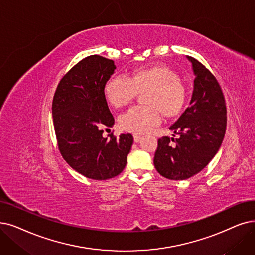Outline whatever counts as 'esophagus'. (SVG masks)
<instances>
[{
    "instance_id": "34e87169",
    "label": "esophagus",
    "mask_w": 255,
    "mask_h": 255,
    "mask_svg": "<svg viewBox=\"0 0 255 255\" xmlns=\"http://www.w3.org/2000/svg\"><path fill=\"white\" fill-rule=\"evenodd\" d=\"M141 139H142L141 136H139V135H134V141L136 142V143H137V142H139Z\"/></svg>"
}]
</instances>
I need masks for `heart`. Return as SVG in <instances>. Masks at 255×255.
<instances>
[{
	"instance_id": "b5f03b06",
	"label": "heart",
	"mask_w": 255,
	"mask_h": 255,
	"mask_svg": "<svg viewBox=\"0 0 255 255\" xmlns=\"http://www.w3.org/2000/svg\"><path fill=\"white\" fill-rule=\"evenodd\" d=\"M148 106H135L119 117L120 127L134 134H144L160 120V111L171 117L180 113L185 101V89L178 75L166 66L155 65L135 70L129 77L112 76L105 86V95L114 107L128 105L144 91Z\"/></svg>"
}]
</instances>
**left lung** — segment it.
<instances>
[{"label": "left lung", "mask_w": 255, "mask_h": 255, "mask_svg": "<svg viewBox=\"0 0 255 255\" xmlns=\"http://www.w3.org/2000/svg\"><path fill=\"white\" fill-rule=\"evenodd\" d=\"M186 58L195 75L189 107L169 128L179 137L159 139L154 157L157 171L169 180H186L206 167L226 130L225 99L218 80L197 59Z\"/></svg>", "instance_id": "obj_1"}]
</instances>
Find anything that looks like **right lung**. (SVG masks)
Instances as JSON below:
<instances>
[{
  "instance_id": "right-lung-1",
  "label": "right lung",
  "mask_w": 255,
  "mask_h": 255,
  "mask_svg": "<svg viewBox=\"0 0 255 255\" xmlns=\"http://www.w3.org/2000/svg\"><path fill=\"white\" fill-rule=\"evenodd\" d=\"M115 69L112 59L88 56L62 78L53 97L52 116L60 154L74 170L93 180L118 176L134 142L130 134L103 136L104 129L115 122L105 95V86Z\"/></svg>"
}]
</instances>
